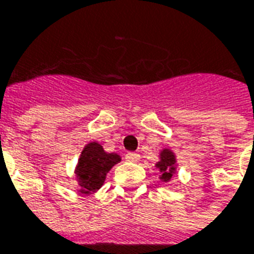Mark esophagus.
<instances>
[{"mask_svg": "<svg viewBox=\"0 0 254 254\" xmlns=\"http://www.w3.org/2000/svg\"><path fill=\"white\" fill-rule=\"evenodd\" d=\"M140 155L138 153H127L126 154V160L129 161V162H138L139 161Z\"/></svg>", "mask_w": 254, "mask_h": 254, "instance_id": "esophagus-1", "label": "esophagus"}]
</instances>
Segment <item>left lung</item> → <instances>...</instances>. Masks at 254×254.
Segmentation results:
<instances>
[{"instance_id": "obj_1", "label": "left lung", "mask_w": 254, "mask_h": 254, "mask_svg": "<svg viewBox=\"0 0 254 254\" xmlns=\"http://www.w3.org/2000/svg\"><path fill=\"white\" fill-rule=\"evenodd\" d=\"M157 168L161 172V180L168 181L172 180V176L176 173V157L173 151L165 149L161 151V160L157 162Z\"/></svg>"}]
</instances>
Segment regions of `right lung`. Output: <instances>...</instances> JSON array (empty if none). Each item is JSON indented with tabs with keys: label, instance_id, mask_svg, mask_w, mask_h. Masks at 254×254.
I'll return each mask as SVG.
<instances>
[{
	"label": "right lung",
	"instance_id": "add662e5",
	"mask_svg": "<svg viewBox=\"0 0 254 254\" xmlns=\"http://www.w3.org/2000/svg\"><path fill=\"white\" fill-rule=\"evenodd\" d=\"M120 162V155L116 153H105L103 146L97 142H90L85 146L78 165L75 168V175L79 184V192L85 195L94 193L104 184L105 176L111 168Z\"/></svg>",
	"mask_w": 254,
	"mask_h": 254
}]
</instances>
